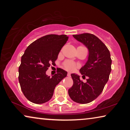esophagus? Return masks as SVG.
I'll return each instance as SVG.
<instances>
[{
	"mask_svg": "<svg viewBox=\"0 0 130 130\" xmlns=\"http://www.w3.org/2000/svg\"><path fill=\"white\" fill-rule=\"evenodd\" d=\"M67 76H68V77H70L71 74L70 73H67Z\"/></svg>",
	"mask_w": 130,
	"mask_h": 130,
	"instance_id": "1",
	"label": "esophagus"
}]
</instances>
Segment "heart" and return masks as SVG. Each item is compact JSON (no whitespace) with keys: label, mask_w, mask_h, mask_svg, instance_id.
<instances>
[{"label":"heart","mask_w":130,"mask_h":130,"mask_svg":"<svg viewBox=\"0 0 130 130\" xmlns=\"http://www.w3.org/2000/svg\"><path fill=\"white\" fill-rule=\"evenodd\" d=\"M64 67L66 70L72 72L75 70L77 67V64L73 61H70V60H67L64 63Z\"/></svg>","instance_id":"b5f03b06"}]
</instances>
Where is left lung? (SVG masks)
<instances>
[{
  "instance_id": "8db88e82",
  "label": "left lung",
  "mask_w": 130,
  "mask_h": 130,
  "mask_svg": "<svg viewBox=\"0 0 130 130\" xmlns=\"http://www.w3.org/2000/svg\"><path fill=\"white\" fill-rule=\"evenodd\" d=\"M73 36L89 50L88 61L80 69L83 77L87 76L88 79L84 83L79 75L71 74L73 85L68 93L74 102L88 104L98 97L109 79L111 72V55L106 46L95 35L84 33Z\"/></svg>"
}]
</instances>
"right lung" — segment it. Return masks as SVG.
<instances>
[{"label": "right lung", "instance_id": "1", "mask_svg": "<svg viewBox=\"0 0 130 130\" xmlns=\"http://www.w3.org/2000/svg\"><path fill=\"white\" fill-rule=\"evenodd\" d=\"M68 38L66 35H45L34 41L25 51L18 79L23 93L31 102L40 104L50 100L56 86L67 76V72L60 68L51 77L46 74V71L51 64H56Z\"/></svg>", "mask_w": 130, "mask_h": 130}]
</instances>
